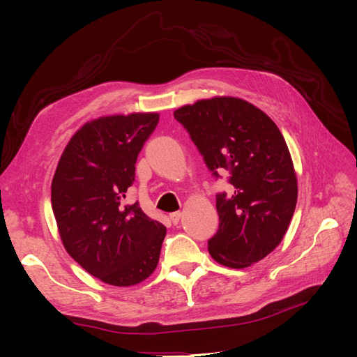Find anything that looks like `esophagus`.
<instances>
[{
	"instance_id": "34e87169",
	"label": "esophagus",
	"mask_w": 357,
	"mask_h": 357,
	"mask_svg": "<svg viewBox=\"0 0 357 357\" xmlns=\"http://www.w3.org/2000/svg\"><path fill=\"white\" fill-rule=\"evenodd\" d=\"M180 218H181V213L180 211H176V213H171L169 214V219H171V222L174 223V225H177L180 222Z\"/></svg>"
}]
</instances>
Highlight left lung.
Segmentation results:
<instances>
[{"label":"left lung","mask_w":357,"mask_h":357,"mask_svg":"<svg viewBox=\"0 0 357 357\" xmlns=\"http://www.w3.org/2000/svg\"><path fill=\"white\" fill-rule=\"evenodd\" d=\"M174 117L215 178L228 174L231 193L215 195L219 229L208 240L215 262L247 268L282 243L294 215L298 183L277 125L253 104L215 96L180 107Z\"/></svg>","instance_id":"8db88e82"}]
</instances>
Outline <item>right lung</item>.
I'll return each mask as SVG.
<instances>
[{
    "label": "right lung",
    "instance_id": "right-lung-1",
    "mask_svg": "<svg viewBox=\"0 0 357 357\" xmlns=\"http://www.w3.org/2000/svg\"><path fill=\"white\" fill-rule=\"evenodd\" d=\"M158 113L95 119L73 135L52 180V208L68 255L112 286H134L159 262L165 226L125 204Z\"/></svg>",
    "mask_w": 357,
    "mask_h": 357
}]
</instances>
